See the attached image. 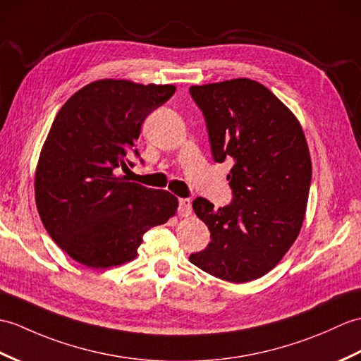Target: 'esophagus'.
Segmentation results:
<instances>
[{"mask_svg": "<svg viewBox=\"0 0 361 361\" xmlns=\"http://www.w3.org/2000/svg\"><path fill=\"white\" fill-rule=\"evenodd\" d=\"M178 214L181 216H189L192 214V201L189 198L178 200Z\"/></svg>", "mask_w": 361, "mask_h": 361, "instance_id": "34e87169", "label": "esophagus"}]
</instances>
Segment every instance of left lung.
Listing matches in <instances>:
<instances>
[{"instance_id": "obj_1", "label": "left lung", "mask_w": 361, "mask_h": 361, "mask_svg": "<svg viewBox=\"0 0 361 361\" xmlns=\"http://www.w3.org/2000/svg\"><path fill=\"white\" fill-rule=\"evenodd\" d=\"M189 92L204 115L214 160H233L232 203L214 209L201 197L192 203L212 240L189 259L224 281L257 280L281 262L303 226L312 177L306 137L297 116L258 81Z\"/></svg>"}]
</instances>
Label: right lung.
<instances>
[{"label":"right lung","mask_w":361,"mask_h":361,"mask_svg":"<svg viewBox=\"0 0 361 361\" xmlns=\"http://www.w3.org/2000/svg\"><path fill=\"white\" fill-rule=\"evenodd\" d=\"M175 92L172 85L98 80L56 114L35 172V201L47 233L92 269L138 255L142 235L175 215L178 198L128 181L146 116Z\"/></svg>","instance_id":"1"}]
</instances>
